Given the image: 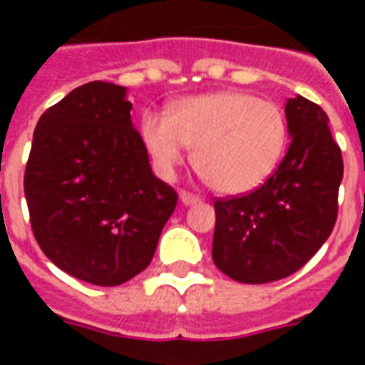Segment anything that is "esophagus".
I'll list each match as a JSON object with an SVG mask.
<instances>
[{"mask_svg":"<svg viewBox=\"0 0 365 365\" xmlns=\"http://www.w3.org/2000/svg\"><path fill=\"white\" fill-rule=\"evenodd\" d=\"M180 201H182L183 205H195L199 201L197 195H193V193H187V191H180Z\"/></svg>","mask_w":365,"mask_h":365,"instance_id":"1","label":"esophagus"}]
</instances>
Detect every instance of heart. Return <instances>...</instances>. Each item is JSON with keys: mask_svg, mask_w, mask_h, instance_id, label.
<instances>
[{"mask_svg": "<svg viewBox=\"0 0 365 365\" xmlns=\"http://www.w3.org/2000/svg\"><path fill=\"white\" fill-rule=\"evenodd\" d=\"M144 146L160 174H174L185 148L215 191L240 195L274 174L287 146V119L272 101L246 91H215L182 99L170 115L144 113Z\"/></svg>", "mask_w": 365, "mask_h": 365, "instance_id": "obj_1", "label": "heart"}]
</instances>
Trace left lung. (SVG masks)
<instances>
[{"label": "left lung", "instance_id": "1", "mask_svg": "<svg viewBox=\"0 0 365 365\" xmlns=\"http://www.w3.org/2000/svg\"><path fill=\"white\" fill-rule=\"evenodd\" d=\"M291 144L258 190L215 201L213 262L240 283L287 277L313 258L334 229L342 152L329 117L305 97L285 103Z\"/></svg>", "mask_w": 365, "mask_h": 365}]
</instances>
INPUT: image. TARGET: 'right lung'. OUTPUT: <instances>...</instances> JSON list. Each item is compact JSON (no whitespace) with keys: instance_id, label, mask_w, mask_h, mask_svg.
Masks as SVG:
<instances>
[{"instance_id":"obj_1","label":"right lung","mask_w":365,"mask_h":365,"mask_svg":"<svg viewBox=\"0 0 365 365\" xmlns=\"http://www.w3.org/2000/svg\"><path fill=\"white\" fill-rule=\"evenodd\" d=\"M127 88L83 83L43 113L25 168L36 242L82 282L113 287L148 268L175 193L152 174Z\"/></svg>"}]
</instances>
